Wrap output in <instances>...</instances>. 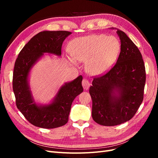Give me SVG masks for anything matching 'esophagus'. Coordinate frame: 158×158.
I'll use <instances>...</instances> for the list:
<instances>
[{
	"instance_id": "obj_1",
	"label": "esophagus",
	"mask_w": 158,
	"mask_h": 158,
	"mask_svg": "<svg viewBox=\"0 0 158 158\" xmlns=\"http://www.w3.org/2000/svg\"><path fill=\"white\" fill-rule=\"evenodd\" d=\"M82 86L84 89H88L89 86H90V84L88 82V80L87 79H83L82 80Z\"/></svg>"
}]
</instances>
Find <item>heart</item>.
I'll use <instances>...</instances> for the list:
<instances>
[{
  "instance_id": "heart-1",
  "label": "heart",
  "mask_w": 158,
  "mask_h": 158,
  "mask_svg": "<svg viewBox=\"0 0 158 158\" xmlns=\"http://www.w3.org/2000/svg\"><path fill=\"white\" fill-rule=\"evenodd\" d=\"M72 57L79 62L85 63V69L92 75L106 73L116 61L120 43L115 37L106 35H92L76 38L69 45ZM73 64V60L69 59Z\"/></svg>"
}]
</instances>
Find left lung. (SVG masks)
Returning a JSON list of instances; mask_svg holds the SVG:
<instances>
[{"mask_svg": "<svg viewBox=\"0 0 158 158\" xmlns=\"http://www.w3.org/2000/svg\"><path fill=\"white\" fill-rule=\"evenodd\" d=\"M117 33L121 40L117 63L106 74L95 76L89 91L92 118L103 126L131 120L144 98L146 69L142 55L125 32L117 29Z\"/></svg>", "mask_w": 158, "mask_h": 158, "instance_id": "8db88e82", "label": "left lung"}]
</instances>
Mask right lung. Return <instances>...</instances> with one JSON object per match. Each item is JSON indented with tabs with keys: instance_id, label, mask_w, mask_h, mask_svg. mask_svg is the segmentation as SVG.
<instances>
[{
	"instance_id": "1",
	"label": "right lung",
	"mask_w": 158,
	"mask_h": 158,
	"mask_svg": "<svg viewBox=\"0 0 158 158\" xmlns=\"http://www.w3.org/2000/svg\"><path fill=\"white\" fill-rule=\"evenodd\" d=\"M71 32L44 31L33 36L23 47L14 64L12 86L18 109L33 125L44 128H54L64 125L69 121L72 103L83 92L82 76L65 83L50 104L40 106L34 102L28 83V75L32 66L45 52L61 55L64 40Z\"/></svg>"
}]
</instances>
